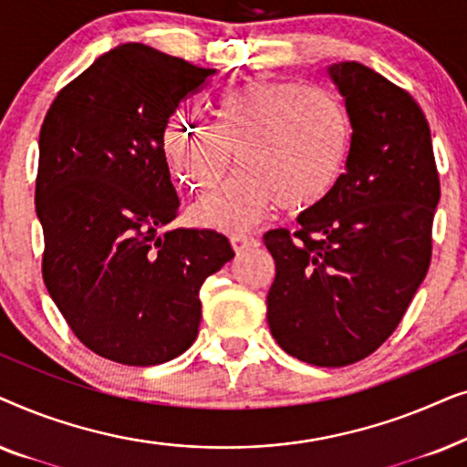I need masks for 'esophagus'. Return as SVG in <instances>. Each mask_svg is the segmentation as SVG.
<instances>
[{"instance_id":"1","label":"esophagus","mask_w":467,"mask_h":467,"mask_svg":"<svg viewBox=\"0 0 467 467\" xmlns=\"http://www.w3.org/2000/svg\"><path fill=\"white\" fill-rule=\"evenodd\" d=\"M229 240H232V246L235 253H242V251H246V248L257 244V238L246 232H234L232 235H229Z\"/></svg>"}]
</instances>
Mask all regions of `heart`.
<instances>
[{"label":"heart","mask_w":467,"mask_h":467,"mask_svg":"<svg viewBox=\"0 0 467 467\" xmlns=\"http://www.w3.org/2000/svg\"><path fill=\"white\" fill-rule=\"evenodd\" d=\"M353 144L347 101L296 80L246 82L223 95L214 127L178 119L165 131L176 181L197 193L214 189L238 155L244 170L193 210L223 229L253 225L276 202L286 210L323 202L342 181Z\"/></svg>","instance_id":"heart-1"}]
</instances>
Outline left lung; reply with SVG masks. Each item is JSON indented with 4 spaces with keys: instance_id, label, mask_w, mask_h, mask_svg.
Segmentation results:
<instances>
[{
    "instance_id": "left-lung-1",
    "label": "left lung",
    "mask_w": 467,
    "mask_h": 467,
    "mask_svg": "<svg viewBox=\"0 0 467 467\" xmlns=\"http://www.w3.org/2000/svg\"><path fill=\"white\" fill-rule=\"evenodd\" d=\"M329 74L355 120L337 187L264 235L276 261L267 323L278 347L318 368L366 359L398 329L431 261L440 200L430 125L406 88L357 61Z\"/></svg>"
}]
</instances>
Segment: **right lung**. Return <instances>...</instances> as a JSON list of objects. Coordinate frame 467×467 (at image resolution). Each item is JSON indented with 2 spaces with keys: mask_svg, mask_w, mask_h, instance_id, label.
I'll return each mask as SVG.
<instances>
[{
  "mask_svg": "<svg viewBox=\"0 0 467 467\" xmlns=\"http://www.w3.org/2000/svg\"><path fill=\"white\" fill-rule=\"evenodd\" d=\"M216 69L123 44L57 93L40 130L36 213L44 285L74 336L123 366L184 353L200 289L234 257L213 229H168L181 213L163 136Z\"/></svg>",
  "mask_w": 467,
  "mask_h": 467,
  "instance_id": "obj_1",
  "label": "right lung"
}]
</instances>
